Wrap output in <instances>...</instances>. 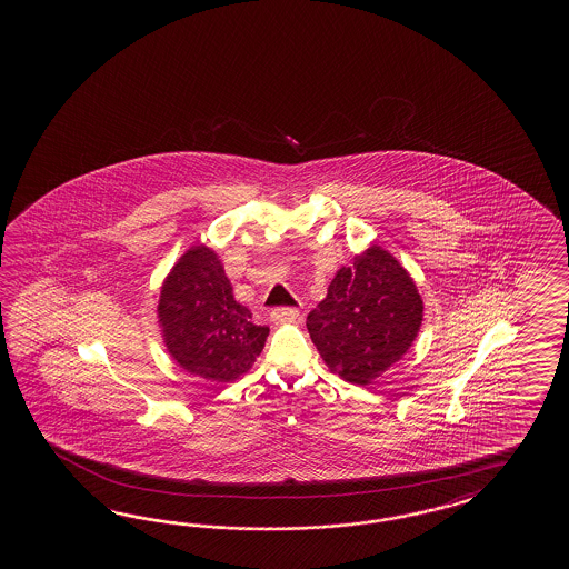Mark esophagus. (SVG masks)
I'll list each match as a JSON object with an SVG mask.
<instances>
[{
	"mask_svg": "<svg viewBox=\"0 0 569 569\" xmlns=\"http://www.w3.org/2000/svg\"><path fill=\"white\" fill-rule=\"evenodd\" d=\"M297 315H299V309H297V307H277V309H272L270 319H272V321H277V323H282V321L295 319Z\"/></svg>",
	"mask_w": 569,
	"mask_h": 569,
	"instance_id": "34e87169",
	"label": "esophagus"
}]
</instances>
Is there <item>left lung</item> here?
Returning a JSON list of instances; mask_svg holds the SVG:
<instances>
[{"label":"left lung","mask_w":569,"mask_h":569,"mask_svg":"<svg viewBox=\"0 0 569 569\" xmlns=\"http://www.w3.org/2000/svg\"><path fill=\"white\" fill-rule=\"evenodd\" d=\"M421 321L423 301L409 272L372 246L339 270L307 329L329 370L363 387L399 362Z\"/></svg>","instance_id":"1"}]
</instances>
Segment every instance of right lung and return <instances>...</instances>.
Segmentation results:
<instances>
[{"label":"right lung","instance_id":"right-lung-1","mask_svg":"<svg viewBox=\"0 0 569 569\" xmlns=\"http://www.w3.org/2000/svg\"><path fill=\"white\" fill-rule=\"evenodd\" d=\"M158 319L170 356L187 372L216 382L246 375L264 348L268 327L233 299L218 256L194 246L162 284Z\"/></svg>","mask_w":569,"mask_h":569}]
</instances>
